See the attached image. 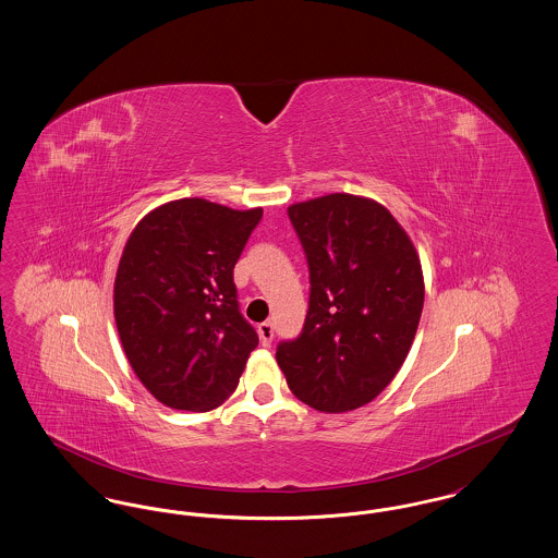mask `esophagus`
Returning a JSON list of instances; mask_svg holds the SVG:
<instances>
[{"mask_svg": "<svg viewBox=\"0 0 558 558\" xmlns=\"http://www.w3.org/2000/svg\"><path fill=\"white\" fill-rule=\"evenodd\" d=\"M257 332H259V339H262V343H264V345L267 347L271 341H274V326H271V322H264V324H259Z\"/></svg>", "mask_w": 558, "mask_h": 558, "instance_id": "obj_1", "label": "esophagus"}]
</instances>
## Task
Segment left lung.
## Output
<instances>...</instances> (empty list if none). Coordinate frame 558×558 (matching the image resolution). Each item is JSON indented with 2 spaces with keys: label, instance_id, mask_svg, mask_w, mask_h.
I'll return each mask as SVG.
<instances>
[{
  "label": "left lung",
  "instance_id": "obj_1",
  "mask_svg": "<svg viewBox=\"0 0 558 558\" xmlns=\"http://www.w3.org/2000/svg\"><path fill=\"white\" fill-rule=\"evenodd\" d=\"M310 266L303 332L276 362L294 398L326 414L357 410L396 378L418 330L425 278L414 242L380 203L326 194L289 207Z\"/></svg>",
  "mask_w": 558,
  "mask_h": 558
}]
</instances>
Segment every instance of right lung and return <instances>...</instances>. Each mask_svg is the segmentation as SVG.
I'll return each instance as SVG.
<instances>
[{
	"mask_svg": "<svg viewBox=\"0 0 558 558\" xmlns=\"http://www.w3.org/2000/svg\"><path fill=\"white\" fill-rule=\"evenodd\" d=\"M264 209L180 198L144 215L114 278V322L142 385L173 410L230 398L259 343L242 318L234 266Z\"/></svg>",
	"mask_w": 558,
	"mask_h": 558,
	"instance_id": "right-lung-1",
	"label": "right lung"
}]
</instances>
